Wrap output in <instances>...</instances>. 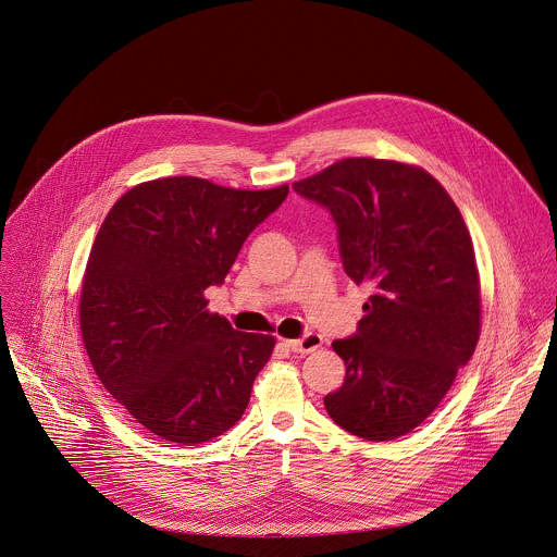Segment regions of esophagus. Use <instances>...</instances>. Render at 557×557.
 <instances>
[{
  "mask_svg": "<svg viewBox=\"0 0 557 557\" xmlns=\"http://www.w3.org/2000/svg\"><path fill=\"white\" fill-rule=\"evenodd\" d=\"M286 346H288L295 355H309V352H313V350H318V348L322 346V337H320L318 333H308V335H304V337H299V339L286 342Z\"/></svg>",
  "mask_w": 557,
  "mask_h": 557,
  "instance_id": "1",
  "label": "esophagus"
}]
</instances>
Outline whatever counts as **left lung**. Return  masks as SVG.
<instances>
[{
  "label": "left lung",
  "instance_id": "1",
  "mask_svg": "<svg viewBox=\"0 0 557 557\" xmlns=\"http://www.w3.org/2000/svg\"><path fill=\"white\" fill-rule=\"evenodd\" d=\"M293 189L333 215L346 275L371 288L357 333L333 342L346 377L324 408L371 442L406 435L437 408L479 342L468 226L428 171L393 160L346 158Z\"/></svg>",
  "mask_w": 557,
  "mask_h": 557
}]
</instances>
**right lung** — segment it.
<instances>
[{
    "label": "right lung",
    "instance_id": "obj_1",
    "mask_svg": "<svg viewBox=\"0 0 557 557\" xmlns=\"http://www.w3.org/2000/svg\"><path fill=\"white\" fill-rule=\"evenodd\" d=\"M288 186L166 177L125 191L102 222L81 290V333L104 388L145 430L194 446L228 432L273 352L207 309L249 233Z\"/></svg>",
    "mask_w": 557,
    "mask_h": 557
}]
</instances>
